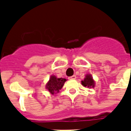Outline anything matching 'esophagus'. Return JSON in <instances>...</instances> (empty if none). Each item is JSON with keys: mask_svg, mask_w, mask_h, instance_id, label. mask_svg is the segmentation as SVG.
I'll use <instances>...</instances> for the list:
<instances>
[{"mask_svg": "<svg viewBox=\"0 0 131 131\" xmlns=\"http://www.w3.org/2000/svg\"><path fill=\"white\" fill-rule=\"evenodd\" d=\"M69 79H77V76H76V75H73V76H71V77H69Z\"/></svg>", "mask_w": 131, "mask_h": 131, "instance_id": "obj_1", "label": "esophagus"}]
</instances>
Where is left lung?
<instances>
[{
    "label": "left lung",
    "mask_w": 131,
    "mask_h": 131,
    "mask_svg": "<svg viewBox=\"0 0 131 131\" xmlns=\"http://www.w3.org/2000/svg\"><path fill=\"white\" fill-rule=\"evenodd\" d=\"M81 83L83 86L88 88H91V87L93 88L95 85V82L91 75H86L84 80L81 81Z\"/></svg>",
    "instance_id": "8db88e82"
}]
</instances>
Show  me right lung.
Segmentation results:
<instances>
[{
  "label": "right lung",
  "mask_w": 131,
  "mask_h": 131,
  "mask_svg": "<svg viewBox=\"0 0 131 131\" xmlns=\"http://www.w3.org/2000/svg\"><path fill=\"white\" fill-rule=\"evenodd\" d=\"M66 81L67 80L65 79H63V78L57 79V77L54 76H51L50 81L46 85V88L52 94L58 93L60 89L63 87Z\"/></svg>",
  "instance_id": "1"
}]
</instances>
